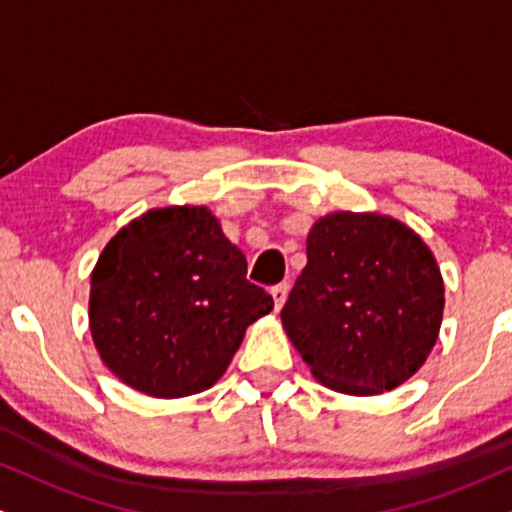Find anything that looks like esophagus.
I'll list each match as a JSON object with an SVG mask.
<instances>
[{
  "instance_id": "esophagus-1",
  "label": "esophagus",
  "mask_w": 512,
  "mask_h": 512,
  "mask_svg": "<svg viewBox=\"0 0 512 512\" xmlns=\"http://www.w3.org/2000/svg\"><path fill=\"white\" fill-rule=\"evenodd\" d=\"M288 290H290L288 283H278V286L271 288V297H274V307H276V312H278V309L283 307V304H286Z\"/></svg>"
}]
</instances>
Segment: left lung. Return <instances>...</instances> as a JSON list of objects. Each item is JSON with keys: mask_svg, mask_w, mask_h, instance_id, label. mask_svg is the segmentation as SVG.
<instances>
[{"mask_svg": "<svg viewBox=\"0 0 512 512\" xmlns=\"http://www.w3.org/2000/svg\"><path fill=\"white\" fill-rule=\"evenodd\" d=\"M442 312V274L416 231L378 212H333L309 231L281 321L319 383L368 397L425 364Z\"/></svg>", "mask_w": 512, "mask_h": 512, "instance_id": "8db88e82", "label": "left lung"}]
</instances>
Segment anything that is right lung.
Returning a JSON list of instances; mask_svg holds the SVG:
<instances>
[{"instance_id": "right-lung-1", "label": "right lung", "mask_w": 512, "mask_h": 512, "mask_svg": "<svg viewBox=\"0 0 512 512\" xmlns=\"http://www.w3.org/2000/svg\"><path fill=\"white\" fill-rule=\"evenodd\" d=\"M245 271L243 252L203 205L132 219L92 271L89 328L101 361L148 397L210 390L245 328L274 309Z\"/></svg>"}]
</instances>
